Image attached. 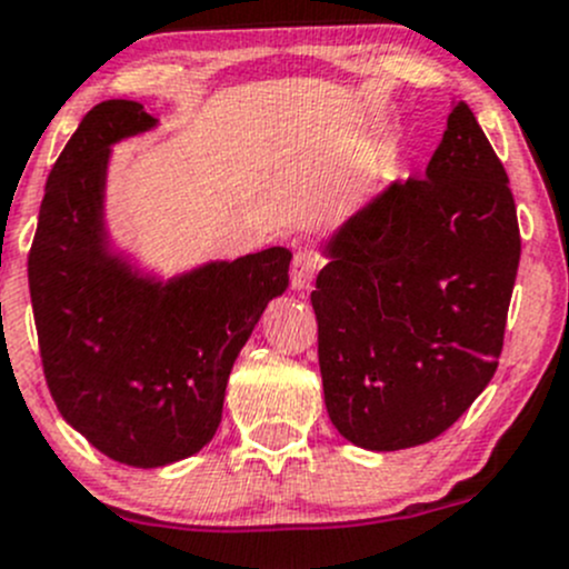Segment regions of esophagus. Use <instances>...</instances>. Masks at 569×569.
<instances>
[{"label":"esophagus","mask_w":569,"mask_h":569,"mask_svg":"<svg viewBox=\"0 0 569 569\" xmlns=\"http://www.w3.org/2000/svg\"><path fill=\"white\" fill-rule=\"evenodd\" d=\"M323 266V257L312 249H301L292 254V266H290V284L292 290H307L312 284L315 273L320 271Z\"/></svg>","instance_id":"1"}]
</instances>
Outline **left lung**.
I'll use <instances>...</instances> for the list:
<instances>
[{"instance_id": "8db88e82", "label": "left lung", "mask_w": 569, "mask_h": 569, "mask_svg": "<svg viewBox=\"0 0 569 569\" xmlns=\"http://www.w3.org/2000/svg\"><path fill=\"white\" fill-rule=\"evenodd\" d=\"M326 254L312 307L333 427L375 452L432 441L499 367L520 262L509 178L466 101L425 178L389 186Z\"/></svg>"}]
</instances>
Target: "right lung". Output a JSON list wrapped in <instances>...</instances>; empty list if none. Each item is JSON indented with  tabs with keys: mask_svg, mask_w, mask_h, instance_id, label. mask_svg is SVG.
<instances>
[{
	"mask_svg": "<svg viewBox=\"0 0 569 569\" xmlns=\"http://www.w3.org/2000/svg\"><path fill=\"white\" fill-rule=\"evenodd\" d=\"M156 126L137 101H103L51 167L29 249L40 361L57 408L98 452L158 468L199 452L262 309L287 287L282 246L210 262L174 282L139 279L107 251L109 144Z\"/></svg>",
	"mask_w": 569,
	"mask_h": 569,
	"instance_id": "1",
	"label": "right lung"
}]
</instances>
